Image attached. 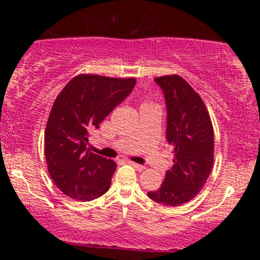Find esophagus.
Here are the masks:
<instances>
[{"instance_id": "esophagus-1", "label": "esophagus", "mask_w": 260, "mask_h": 260, "mask_svg": "<svg viewBox=\"0 0 260 260\" xmlns=\"http://www.w3.org/2000/svg\"><path fill=\"white\" fill-rule=\"evenodd\" d=\"M128 164H129V165H132L133 168L136 169V170H138V171H143V170L145 169V166H144V165H139V164L133 162V161H128Z\"/></svg>"}]
</instances>
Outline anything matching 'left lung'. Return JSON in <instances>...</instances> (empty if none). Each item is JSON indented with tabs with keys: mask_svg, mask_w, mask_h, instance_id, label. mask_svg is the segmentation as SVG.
Masks as SVG:
<instances>
[{
	"mask_svg": "<svg viewBox=\"0 0 260 260\" xmlns=\"http://www.w3.org/2000/svg\"><path fill=\"white\" fill-rule=\"evenodd\" d=\"M168 109L166 139L174 147V166L166 171L154 202L177 207L189 202L204 187L214 165V129L202 98L182 77L155 78Z\"/></svg>",
	"mask_w": 260,
	"mask_h": 260,
	"instance_id": "left-lung-1",
	"label": "left lung"
}]
</instances>
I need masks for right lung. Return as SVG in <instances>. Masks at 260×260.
Instances as JSON below:
<instances>
[{
    "instance_id": "obj_1",
    "label": "right lung",
    "mask_w": 260,
    "mask_h": 260,
    "mask_svg": "<svg viewBox=\"0 0 260 260\" xmlns=\"http://www.w3.org/2000/svg\"><path fill=\"white\" fill-rule=\"evenodd\" d=\"M134 85V78L79 74L56 98L45 131V157L53 183L70 198L89 202L109 190L117 166L91 153L89 133Z\"/></svg>"
}]
</instances>
